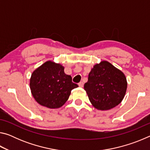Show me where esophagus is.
Returning a JSON list of instances; mask_svg holds the SVG:
<instances>
[{
    "label": "esophagus",
    "mask_w": 150,
    "mask_h": 150,
    "mask_svg": "<svg viewBox=\"0 0 150 150\" xmlns=\"http://www.w3.org/2000/svg\"><path fill=\"white\" fill-rule=\"evenodd\" d=\"M79 86L80 87H83V82H82V81H81V82H79L78 83Z\"/></svg>",
    "instance_id": "esophagus-1"
}]
</instances>
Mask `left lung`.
<instances>
[{
    "instance_id": "8db88e82",
    "label": "left lung",
    "mask_w": 150,
    "mask_h": 150,
    "mask_svg": "<svg viewBox=\"0 0 150 150\" xmlns=\"http://www.w3.org/2000/svg\"><path fill=\"white\" fill-rule=\"evenodd\" d=\"M126 88L124 73L106 61L94 66L84 85L90 102L100 110H107L118 105L125 96Z\"/></svg>"
}]
</instances>
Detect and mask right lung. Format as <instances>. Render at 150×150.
I'll return each mask as SVG.
<instances>
[{
	"label": "right lung",
	"mask_w": 150,
	"mask_h": 150,
	"mask_svg": "<svg viewBox=\"0 0 150 150\" xmlns=\"http://www.w3.org/2000/svg\"><path fill=\"white\" fill-rule=\"evenodd\" d=\"M30 89L35 100L45 107L57 108L68 100L71 91L78 87L64 67L54 62L44 63L32 73Z\"/></svg>",
	"instance_id": "1"
}]
</instances>
